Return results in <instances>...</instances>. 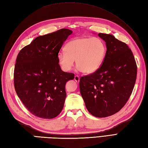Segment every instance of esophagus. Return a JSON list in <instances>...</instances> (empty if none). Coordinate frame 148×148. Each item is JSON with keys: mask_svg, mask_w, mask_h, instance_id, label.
<instances>
[{"mask_svg": "<svg viewBox=\"0 0 148 148\" xmlns=\"http://www.w3.org/2000/svg\"><path fill=\"white\" fill-rule=\"evenodd\" d=\"M79 76H74V81H76V82H77V83H79Z\"/></svg>", "mask_w": 148, "mask_h": 148, "instance_id": "34e87169", "label": "esophagus"}]
</instances>
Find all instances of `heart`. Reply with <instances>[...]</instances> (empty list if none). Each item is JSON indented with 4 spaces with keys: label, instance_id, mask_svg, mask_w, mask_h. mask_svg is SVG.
<instances>
[{
    "label": "heart",
    "instance_id": "1",
    "mask_svg": "<svg viewBox=\"0 0 148 148\" xmlns=\"http://www.w3.org/2000/svg\"><path fill=\"white\" fill-rule=\"evenodd\" d=\"M64 52L58 55V63L62 71L69 72L74 64L84 73H92L103 62L106 53L104 42L99 37H78L66 44Z\"/></svg>",
    "mask_w": 148,
    "mask_h": 148
}]
</instances>
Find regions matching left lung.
<instances>
[{
  "label": "left lung",
  "mask_w": 148,
  "mask_h": 148,
  "mask_svg": "<svg viewBox=\"0 0 148 148\" xmlns=\"http://www.w3.org/2000/svg\"><path fill=\"white\" fill-rule=\"evenodd\" d=\"M107 51L103 64L93 73L81 77L79 89L91 114L105 118L120 111L132 92L137 65L127 44L111 34L100 33Z\"/></svg>",
  "instance_id": "left-lung-1"
}]
</instances>
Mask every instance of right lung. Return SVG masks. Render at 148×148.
I'll return each instance as SVG.
<instances>
[{
  "instance_id": "1",
  "label": "right lung",
  "mask_w": 148,
  "mask_h": 148,
  "mask_svg": "<svg viewBox=\"0 0 148 148\" xmlns=\"http://www.w3.org/2000/svg\"><path fill=\"white\" fill-rule=\"evenodd\" d=\"M72 31L62 29L36 37L19 52L14 66V84L19 98L37 117L52 119L62 111L65 86L74 74L62 71L58 55Z\"/></svg>"
}]
</instances>
